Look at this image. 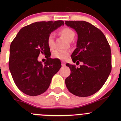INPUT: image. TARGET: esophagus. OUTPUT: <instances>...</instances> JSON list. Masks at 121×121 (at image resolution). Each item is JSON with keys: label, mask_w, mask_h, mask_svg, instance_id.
Here are the masks:
<instances>
[{"label": "esophagus", "mask_w": 121, "mask_h": 121, "mask_svg": "<svg viewBox=\"0 0 121 121\" xmlns=\"http://www.w3.org/2000/svg\"><path fill=\"white\" fill-rule=\"evenodd\" d=\"M61 65H62V66H65V64L64 62H62Z\"/></svg>", "instance_id": "34e87169"}]
</instances>
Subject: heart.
Masks as SVG:
<instances>
[{"label": "heart", "mask_w": 121, "mask_h": 121, "mask_svg": "<svg viewBox=\"0 0 121 121\" xmlns=\"http://www.w3.org/2000/svg\"><path fill=\"white\" fill-rule=\"evenodd\" d=\"M61 34L64 36L69 41H72L75 36V33L72 29L69 28H62L60 31ZM55 34L51 33L49 35L47 38V44L50 49H53L55 47ZM69 56V52L64 51L56 50L52 53V57L56 59L60 60H65Z\"/></svg>", "instance_id": "obj_1"}]
</instances>
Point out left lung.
<instances>
[{
  "mask_svg": "<svg viewBox=\"0 0 121 121\" xmlns=\"http://www.w3.org/2000/svg\"><path fill=\"white\" fill-rule=\"evenodd\" d=\"M65 24L78 35L77 48L71 57L73 62L83 63L80 68L66 64L70 76L65 79L68 91L78 97H87L102 87L112 70L111 49L101 30L85 21H66Z\"/></svg>",
  "mask_w": 121,
  "mask_h": 121,
  "instance_id": "left-lung-1",
  "label": "left lung"
}]
</instances>
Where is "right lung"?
I'll return each instance as SVG.
<instances>
[{
  "label": "right lung",
  "instance_id": "right-lung-1",
  "mask_svg": "<svg viewBox=\"0 0 121 121\" xmlns=\"http://www.w3.org/2000/svg\"><path fill=\"white\" fill-rule=\"evenodd\" d=\"M62 25V20L36 22L22 28L12 41L9 69L16 85L26 94L36 96L45 92L61 67L59 60L50 58L47 38ZM40 53L47 58L44 65L37 60Z\"/></svg>",
  "mask_w": 121,
  "mask_h": 121
}]
</instances>
